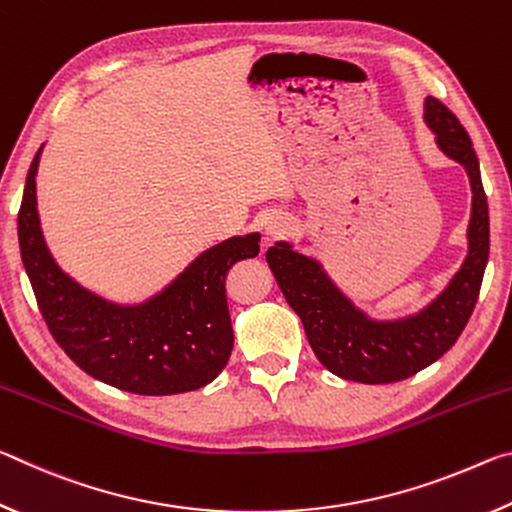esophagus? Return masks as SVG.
<instances>
[{"label":"esophagus","instance_id":"34e87169","mask_svg":"<svg viewBox=\"0 0 512 512\" xmlns=\"http://www.w3.org/2000/svg\"><path fill=\"white\" fill-rule=\"evenodd\" d=\"M291 232V223L284 219V216H273L271 221L266 223V235L271 239H280Z\"/></svg>","mask_w":512,"mask_h":512}]
</instances>
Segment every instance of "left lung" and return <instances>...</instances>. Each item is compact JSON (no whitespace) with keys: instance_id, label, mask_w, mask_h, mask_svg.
I'll list each match as a JSON object with an SVG mask.
<instances>
[{"instance_id":"left-lung-1","label":"left lung","mask_w":512,"mask_h":512,"mask_svg":"<svg viewBox=\"0 0 512 512\" xmlns=\"http://www.w3.org/2000/svg\"><path fill=\"white\" fill-rule=\"evenodd\" d=\"M424 121L436 135L438 149L467 171L472 187L467 255L429 305L400 318H372L336 287L318 259L298 253L289 241L266 250V262L305 325L318 361L336 377L359 384H393L443 357L472 316L488 264V201L470 135L436 97L424 99Z\"/></svg>"}]
</instances>
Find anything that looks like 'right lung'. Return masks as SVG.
<instances>
[{
	"label": "right lung",
	"instance_id": "obj_1",
	"mask_svg": "<svg viewBox=\"0 0 512 512\" xmlns=\"http://www.w3.org/2000/svg\"><path fill=\"white\" fill-rule=\"evenodd\" d=\"M33 158L17 214L24 268L51 336L76 366L103 384L135 395L196 391L221 375L232 334L225 275L257 257L259 232L203 250L162 291L121 305L81 287L56 264L40 228Z\"/></svg>",
	"mask_w": 512,
	"mask_h": 512
}]
</instances>
